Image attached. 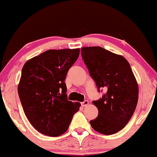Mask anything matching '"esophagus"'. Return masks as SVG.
Returning a JSON list of instances; mask_svg holds the SVG:
<instances>
[{"instance_id": "obj_1", "label": "esophagus", "mask_w": 157, "mask_h": 157, "mask_svg": "<svg viewBox=\"0 0 157 157\" xmlns=\"http://www.w3.org/2000/svg\"><path fill=\"white\" fill-rule=\"evenodd\" d=\"M89 102L88 101V100H85L84 102H81V105H82V107H86L87 105H89Z\"/></svg>"}]
</instances>
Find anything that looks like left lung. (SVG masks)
I'll use <instances>...</instances> for the list:
<instances>
[{
	"mask_svg": "<svg viewBox=\"0 0 157 157\" xmlns=\"http://www.w3.org/2000/svg\"><path fill=\"white\" fill-rule=\"evenodd\" d=\"M81 55L97 89L106 90L100 100L93 101L98 116L90 124L102 134H116L129 122L137 105L136 77L123 56L100 46L82 47Z\"/></svg>",
	"mask_w": 157,
	"mask_h": 157,
	"instance_id": "obj_1",
	"label": "left lung"
}]
</instances>
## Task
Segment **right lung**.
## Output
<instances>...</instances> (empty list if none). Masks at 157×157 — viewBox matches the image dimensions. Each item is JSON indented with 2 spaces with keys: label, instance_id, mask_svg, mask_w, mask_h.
<instances>
[{
  "label": "right lung",
  "instance_id": "right-lung-1",
  "mask_svg": "<svg viewBox=\"0 0 157 157\" xmlns=\"http://www.w3.org/2000/svg\"><path fill=\"white\" fill-rule=\"evenodd\" d=\"M80 48L49 49L25 63L17 87L29 121L41 134L58 136L68 128L81 104L67 100L66 75Z\"/></svg>",
  "mask_w": 157,
  "mask_h": 157
}]
</instances>
